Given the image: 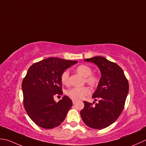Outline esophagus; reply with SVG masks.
I'll list each match as a JSON object with an SVG mask.
<instances>
[{"label":"esophagus","mask_w":146,"mask_h":146,"mask_svg":"<svg viewBox=\"0 0 146 146\" xmlns=\"http://www.w3.org/2000/svg\"><path fill=\"white\" fill-rule=\"evenodd\" d=\"M77 102V101L76 100H72V103H73V104H75Z\"/></svg>","instance_id":"esophagus-1"}]
</instances>
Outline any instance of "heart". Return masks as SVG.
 I'll use <instances>...</instances> for the list:
<instances>
[{"label": "heart", "instance_id": "1", "mask_svg": "<svg viewBox=\"0 0 146 146\" xmlns=\"http://www.w3.org/2000/svg\"><path fill=\"white\" fill-rule=\"evenodd\" d=\"M76 72L84 77V82L91 88H96L100 82V77L96 73H93V69L88 65L82 64L76 68ZM61 82L63 84H69V72L64 70L61 74ZM91 91L87 86L82 88H72L66 91V94L74 100H79L90 94Z\"/></svg>", "mask_w": 146, "mask_h": 146}]
</instances>
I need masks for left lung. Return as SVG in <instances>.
<instances>
[{"instance_id": "obj_1", "label": "left lung", "mask_w": 146, "mask_h": 146, "mask_svg": "<svg viewBox=\"0 0 146 146\" xmlns=\"http://www.w3.org/2000/svg\"><path fill=\"white\" fill-rule=\"evenodd\" d=\"M84 60L96 64L100 69L102 77L93 95L95 101L98 100V103L93 106L84 101V107L80 114L89 127L105 129L114 123L122 112L129 93V82L122 69L105 57L94 56Z\"/></svg>"}]
</instances>
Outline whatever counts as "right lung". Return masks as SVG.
<instances>
[{
    "label": "right lung",
    "mask_w": 146,
    "mask_h": 146,
    "mask_svg": "<svg viewBox=\"0 0 146 146\" xmlns=\"http://www.w3.org/2000/svg\"><path fill=\"white\" fill-rule=\"evenodd\" d=\"M77 62L50 57L29 68L22 82L23 105L37 125L50 129L59 126L65 120L72 106V100L64 96L56 103L53 97L63 94L62 73Z\"/></svg>",
    "instance_id": "obj_1"
}]
</instances>
